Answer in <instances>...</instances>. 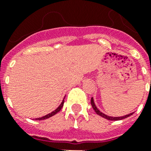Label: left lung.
I'll use <instances>...</instances> for the list:
<instances>
[{
	"label": "left lung",
	"mask_w": 151,
	"mask_h": 151,
	"mask_svg": "<svg viewBox=\"0 0 151 151\" xmlns=\"http://www.w3.org/2000/svg\"><path fill=\"white\" fill-rule=\"evenodd\" d=\"M91 104H92V106L93 108V110L96 111L97 114L101 116V117H104L107 120H110V121H119V120H122V119H124V118H126V117H129V116H131L132 114H133V113H131V114H127V115H124L123 117H110V116H108V115H106L105 114H103L100 111V110L96 107V106L95 104L94 103V100H93V98L91 99Z\"/></svg>",
	"instance_id": "left-lung-1"
}]
</instances>
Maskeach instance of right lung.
I'll list each match as a JSON object with an SVG mask.
<instances>
[{"mask_svg":"<svg viewBox=\"0 0 151 151\" xmlns=\"http://www.w3.org/2000/svg\"><path fill=\"white\" fill-rule=\"evenodd\" d=\"M65 99V98H64ZM63 103H64V99L63 100V102L61 103V104L58 106V108H56L55 110H54V111H52V113H50V114H48L45 115V116H44V117H38V118H35V120H39V121H41V120H45V119H47V118H49V117H52L53 115L56 114L57 113L59 112L60 111V110H61L62 108H63Z\"/></svg>","mask_w":151,"mask_h":151,"instance_id":"1","label":"right lung"}]
</instances>
